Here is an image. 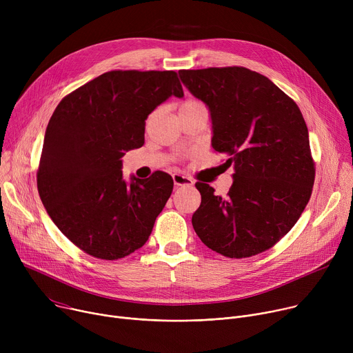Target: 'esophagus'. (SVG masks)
<instances>
[{
    "mask_svg": "<svg viewBox=\"0 0 353 353\" xmlns=\"http://www.w3.org/2000/svg\"><path fill=\"white\" fill-rule=\"evenodd\" d=\"M173 181L176 185H194V180L191 177H187L181 173L173 174Z\"/></svg>",
    "mask_w": 353,
    "mask_h": 353,
    "instance_id": "34e87169",
    "label": "esophagus"
}]
</instances>
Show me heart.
Wrapping results in <instances>:
<instances>
[{
    "label": "heart",
    "mask_w": 353,
    "mask_h": 353,
    "mask_svg": "<svg viewBox=\"0 0 353 353\" xmlns=\"http://www.w3.org/2000/svg\"><path fill=\"white\" fill-rule=\"evenodd\" d=\"M200 103L199 101H196V100H187V101H184L181 105H180V110H183V108H190V107H196V105H199Z\"/></svg>",
    "instance_id": "obj_1"
}]
</instances>
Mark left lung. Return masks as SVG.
I'll list each match as a JSON object with an SVG mask.
<instances>
[{"label":"left lung","mask_w":353,"mask_h":353,"mask_svg":"<svg viewBox=\"0 0 353 353\" xmlns=\"http://www.w3.org/2000/svg\"><path fill=\"white\" fill-rule=\"evenodd\" d=\"M183 84L211 112L212 148L234 165L225 197L196 183L201 205L191 222L210 249L242 259L274 246L303 214L315 165L297 104L246 68L180 70Z\"/></svg>","instance_id":"left-lung-1"}]
</instances>
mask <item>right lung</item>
Listing matches in <instances>:
<instances>
[{
	"mask_svg": "<svg viewBox=\"0 0 353 353\" xmlns=\"http://www.w3.org/2000/svg\"><path fill=\"white\" fill-rule=\"evenodd\" d=\"M184 92L176 72L112 70L68 94L45 134L37 183L41 200L68 239L97 259L142 248L172 191L173 179H122L125 152L145 143L148 115Z\"/></svg>",
	"mask_w": 353,
	"mask_h": 353,
	"instance_id": "add662e5",
	"label": "right lung"
}]
</instances>
